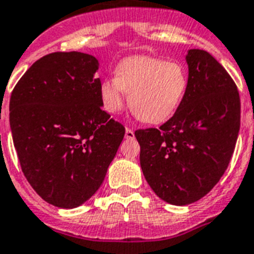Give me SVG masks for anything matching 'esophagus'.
I'll return each mask as SVG.
<instances>
[{
	"mask_svg": "<svg viewBox=\"0 0 254 254\" xmlns=\"http://www.w3.org/2000/svg\"><path fill=\"white\" fill-rule=\"evenodd\" d=\"M125 136H126V139H133V137H135V133H133V131H132L131 128H126V133H125Z\"/></svg>",
	"mask_w": 254,
	"mask_h": 254,
	"instance_id": "34e87169",
	"label": "esophagus"
}]
</instances>
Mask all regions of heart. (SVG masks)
<instances>
[{
  "instance_id": "heart-1",
  "label": "heart",
  "mask_w": 254,
  "mask_h": 254,
  "mask_svg": "<svg viewBox=\"0 0 254 254\" xmlns=\"http://www.w3.org/2000/svg\"><path fill=\"white\" fill-rule=\"evenodd\" d=\"M187 85V71L178 62L135 56L119 62L115 77L102 81L100 96L105 110L117 113L125 104L123 93H128L132 114L141 122L157 125L177 112Z\"/></svg>"
}]
</instances>
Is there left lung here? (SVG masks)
<instances>
[{
    "instance_id": "left-lung-1",
    "label": "left lung",
    "mask_w": 254,
    "mask_h": 254,
    "mask_svg": "<svg viewBox=\"0 0 254 254\" xmlns=\"http://www.w3.org/2000/svg\"><path fill=\"white\" fill-rule=\"evenodd\" d=\"M187 92L160 128L137 129L140 166L154 193L171 205L192 204L225 174L240 129L238 87L214 57L190 49Z\"/></svg>"
}]
</instances>
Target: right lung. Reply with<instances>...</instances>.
I'll use <instances>...</instances> for the list:
<instances>
[{"instance_id":"obj_1","label":"right lung","mask_w":254,"mask_h":254,"mask_svg":"<svg viewBox=\"0 0 254 254\" xmlns=\"http://www.w3.org/2000/svg\"><path fill=\"white\" fill-rule=\"evenodd\" d=\"M98 61L57 52L36 61L10 97V128L20 167L49 204L80 206L102 184L125 127L102 110Z\"/></svg>"}]
</instances>
